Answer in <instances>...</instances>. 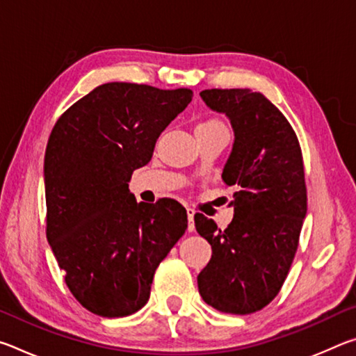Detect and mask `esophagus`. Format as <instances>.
Returning <instances> with one entry per match:
<instances>
[{
    "label": "esophagus",
    "instance_id": "esophagus-1",
    "mask_svg": "<svg viewBox=\"0 0 356 356\" xmlns=\"http://www.w3.org/2000/svg\"><path fill=\"white\" fill-rule=\"evenodd\" d=\"M195 213L196 210L193 207H188L186 209V215H188V231H195Z\"/></svg>",
    "mask_w": 356,
    "mask_h": 356
}]
</instances>
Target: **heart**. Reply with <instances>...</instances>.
I'll list each match as a JSON object with an SVG mask.
<instances>
[{
    "instance_id": "1",
    "label": "heart",
    "mask_w": 356,
    "mask_h": 356,
    "mask_svg": "<svg viewBox=\"0 0 356 356\" xmlns=\"http://www.w3.org/2000/svg\"><path fill=\"white\" fill-rule=\"evenodd\" d=\"M197 127H201V129H226V125L220 118H209L206 120H202Z\"/></svg>"
}]
</instances>
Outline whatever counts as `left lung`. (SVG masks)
Returning a JSON list of instances; mask_svg holds the SVG:
<instances>
[{"label":"left lung","instance_id":"1","mask_svg":"<svg viewBox=\"0 0 356 356\" xmlns=\"http://www.w3.org/2000/svg\"><path fill=\"white\" fill-rule=\"evenodd\" d=\"M207 106L231 119L236 141L222 180L236 185L226 229L195 215L212 259L197 276L202 300L226 314H252L272 301L287 278L306 216L303 155L292 125L261 92L206 89Z\"/></svg>","mask_w":356,"mask_h":356}]
</instances>
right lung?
Instances as JSON below:
<instances>
[{
	"label": "right lung",
	"mask_w": 356,
	"mask_h": 356,
	"mask_svg": "<svg viewBox=\"0 0 356 356\" xmlns=\"http://www.w3.org/2000/svg\"><path fill=\"white\" fill-rule=\"evenodd\" d=\"M191 99L186 88L105 83L51 130L44 161L47 238L69 291L92 314L141 309L156 267L186 231L182 204L136 202L129 182Z\"/></svg>",
	"instance_id": "obj_1"
}]
</instances>
